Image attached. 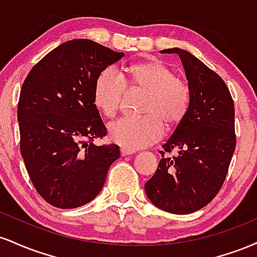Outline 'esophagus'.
<instances>
[{
  "label": "esophagus",
  "instance_id": "34e87169",
  "mask_svg": "<svg viewBox=\"0 0 257 257\" xmlns=\"http://www.w3.org/2000/svg\"><path fill=\"white\" fill-rule=\"evenodd\" d=\"M135 151L134 150H131V149H126V147H120V155H122V157H125V156H129V155H133Z\"/></svg>",
  "mask_w": 257,
  "mask_h": 257
}]
</instances>
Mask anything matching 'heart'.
Masks as SVG:
<instances>
[{"instance_id": "b5f03b06", "label": "heart", "mask_w": 257, "mask_h": 257, "mask_svg": "<svg viewBox=\"0 0 257 257\" xmlns=\"http://www.w3.org/2000/svg\"><path fill=\"white\" fill-rule=\"evenodd\" d=\"M126 84L146 93L143 102V112L146 114L120 118L108 126L112 140L126 149L137 150L155 144L163 135V122L168 126L176 125L188 110V84L162 61L151 59L131 65L125 76L114 69L100 73L94 87V101L105 116H116Z\"/></svg>"}]
</instances>
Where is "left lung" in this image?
<instances>
[{
  "label": "left lung",
  "mask_w": 257,
  "mask_h": 257,
  "mask_svg": "<svg viewBox=\"0 0 257 257\" xmlns=\"http://www.w3.org/2000/svg\"><path fill=\"white\" fill-rule=\"evenodd\" d=\"M181 59L190 88V105L162 159L145 184L147 197L172 214H191L219 193L235 149L234 104L223 79L198 58L180 48L163 49ZM173 149L176 156H169Z\"/></svg>",
  "instance_id": "obj_1"
}]
</instances>
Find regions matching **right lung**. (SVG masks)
Returning <instances> with one entry per match:
<instances>
[{
    "label": "right lung",
    "mask_w": 257,
    "mask_h": 257,
    "mask_svg": "<svg viewBox=\"0 0 257 257\" xmlns=\"http://www.w3.org/2000/svg\"><path fill=\"white\" fill-rule=\"evenodd\" d=\"M123 55L90 40L67 41L41 59L23 83L20 151L35 188L53 206L73 209L93 200L119 158L114 144L93 143L107 134L94 87Z\"/></svg>",
    "instance_id": "add662e5"
}]
</instances>
